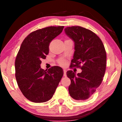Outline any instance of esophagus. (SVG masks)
I'll return each mask as SVG.
<instances>
[{
	"instance_id": "1",
	"label": "esophagus",
	"mask_w": 122,
	"mask_h": 122,
	"mask_svg": "<svg viewBox=\"0 0 122 122\" xmlns=\"http://www.w3.org/2000/svg\"><path fill=\"white\" fill-rule=\"evenodd\" d=\"M63 71H64V74H63V76H66V69H63Z\"/></svg>"
}]
</instances>
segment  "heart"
I'll list each match as a JSON object with an SVG mask.
<instances>
[{
    "instance_id": "1",
    "label": "heart",
    "mask_w": 122,
    "mask_h": 122,
    "mask_svg": "<svg viewBox=\"0 0 122 122\" xmlns=\"http://www.w3.org/2000/svg\"><path fill=\"white\" fill-rule=\"evenodd\" d=\"M59 64H61V66H65L66 64V63L64 61H59Z\"/></svg>"
}]
</instances>
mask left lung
Returning a JSON list of instances; mask_svg holds the SVG:
<instances>
[{"mask_svg":"<svg viewBox=\"0 0 122 122\" xmlns=\"http://www.w3.org/2000/svg\"><path fill=\"white\" fill-rule=\"evenodd\" d=\"M64 31L74 42L75 51L71 66L82 70L77 74L72 71L66 72L71 81L69 94L76 100H86L103 81L106 69V50L101 39L89 29L73 26L66 28Z\"/></svg>","mask_w":122,"mask_h":122,"instance_id":"left-lung-1","label":"left lung"}]
</instances>
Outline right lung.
I'll list each match as a JSON object with an SVG mask.
<instances>
[{"label":"right lung","mask_w":122,"mask_h":122,"mask_svg":"<svg viewBox=\"0 0 122 122\" xmlns=\"http://www.w3.org/2000/svg\"><path fill=\"white\" fill-rule=\"evenodd\" d=\"M64 26H48L33 31L25 38L16 56L15 68L18 85L25 97L34 103L51 99L63 76L62 68L41 67L49 53L50 43L62 32Z\"/></svg>","instance_id":"add662e5"}]
</instances>
